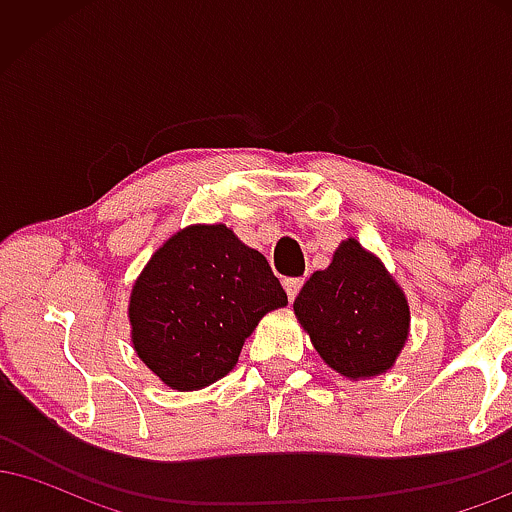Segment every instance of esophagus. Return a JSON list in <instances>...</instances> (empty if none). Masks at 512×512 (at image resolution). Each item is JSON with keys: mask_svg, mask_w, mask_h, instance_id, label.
Returning a JSON list of instances; mask_svg holds the SVG:
<instances>
[{"mask_svg": "<svg viewBox=\"0 0 512 512\" xmlns=\"http://www.w3.org/2000/svg\"><path fill=\"white\" fill-rule=\"evenodd\" d=\"M303 286V279H298V276H291V279H284V289H286V296H289V301L298 296V291H301Z\"/></svg>", "mask_w": 512, "mask_h": 512, "instance_id": "obj_1", "label": "esophagus"}]
</instances>
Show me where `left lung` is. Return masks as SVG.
Instances as JSON below:
<instances>
[{"label":"left lung","mask_w":512,"mask_h":512,"mask_svg":"<svg viewBox=\"0 0 512 512\" xmlns=\"http://www.w3.org/2000/svg\"><path fill=\"white\" fill-rule=\"evenodd\" d=\"M293 310L322 361L346 378L392 368L409 332L402 289L354 238L339 245L330 267L305 281Z\"/></svg>","instance_id":"obj_1"}]
</instances>
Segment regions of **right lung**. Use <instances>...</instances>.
Instances as JSON below:
<instances>
[{
	"label": "right lung",
	"instance_id": "right-lung-1",
	"mask_svg": "<svg viewBox=\"0 0 512 512\" xmlns=\"http://www.w3.org/2000/svg\"><path fill=\"white\" fill-rule=\"evenodd\" d=\"M286 303L264 255L223 223L182 228L134 284L132 342L168 387L199 390L236 366L260 317Z\"/></svg>",
	"mask_w": 512,
	"mask_h": 512
}]
</instances>
